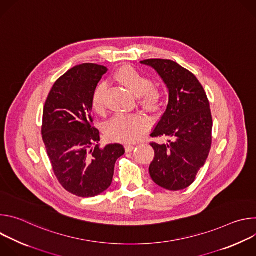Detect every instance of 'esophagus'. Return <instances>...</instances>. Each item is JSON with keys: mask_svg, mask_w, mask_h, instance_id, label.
Returning a JSON list of instances; mask_svg holds the SVG:
<instances>
[{"mask_svg": "<svg viewBox=\"0 0 256 256\" xmlns=\"http://www.w3.org/2000/svg\"><path fill=\"white\" fill-rule=\"evenodd\" d=\"M124 148H126V151L128 153H130V152H132V151L134 149V146L132 144H126L124 146Z\"/></svg>", "mask_w": 256, "mask_h": 256, "instance_id": "obj_1", "label": "esophagus"}]
</instances>
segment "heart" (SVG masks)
I'll return each mask as SVG.
<instances>
[{
  "label": "heart",
  "instance_id": "b5f03b06",
  "mask_svg": "<svg viewBox=\"0 0 256 256\" xmlns=\"http://www.w3.org/2000/svg\"><path fill=\"white\" fill-rule=\"evenodd\" d=\"M118 80L132 93L138 95L140 103L148 110H157L160 107L163 91L157 84L151 81L136 68L126 66L116 74ZM107 89L106 82L97 84L92 94V107L95 112H101L104 109V96ZM149 126V120L138 114H116L105 124V132L114 140L134 142L138 140Z\"/></svg>",
  "mask_w": 256,
  "mask_h": 256
}]
</instances>
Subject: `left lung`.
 Instances as JSON below:
<instances>
[{"mask_svg": "<svg viewBox=\"0 0 256 256\" xmlns=\"http://www.w3.org/2000/svg\"><path fill=\"white\" fill-rule=\"evenodd\" d=\"M154 68L169 90L165 114L151 134L169 136L168 144L152 142L155 157L151 178L168 190H181L194 184L212 147V118L206 91L192 72L170 60L140 62Z\"/></svg>", "mask_w": 256, "mask_h": 256, "instance_id": "obj_1", "label": "left lung"}]
</instances>
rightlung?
<instances>
[{
    "label": "right lung",
    "instance_id": "obj_1",
    "mask_svg": "<svg viewBox=\"0 0 256 256\" xmlns=\"http://www.w3.org/2000/svg\"><path fill=\"white\" fill-rule=\"evenodd\" d=\"M107 72L96 64L68 70L54 84L44 108L42 134L56 177L68 192L92 198L110 186L120 144L99 148L93 124L92 94Z\"/></svg>",
    "mask_w": 256,
    "mask_h": 256
}]
</instances>
